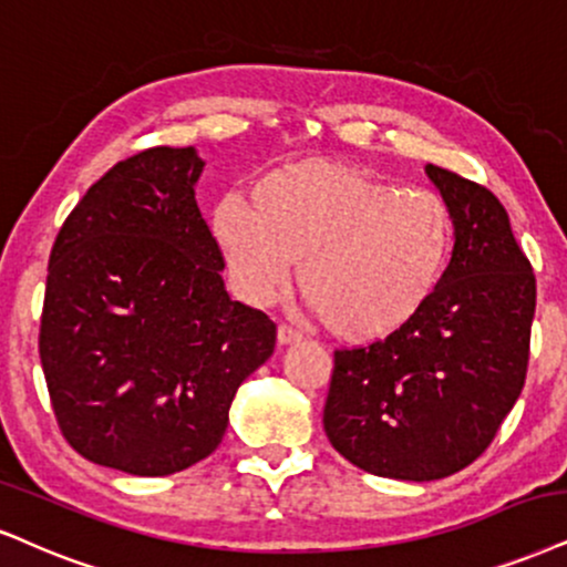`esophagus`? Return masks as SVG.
Listing matches in <instances>:
<instances>
[{
  "instance_id": "34e87169",
  "label": "esophagus",
  "mask_w": 567,
  "mask_h": 567,
  "mask_svg": "<svg viewBox=\"0 0 567 567\" xmlns=\"http://www.w3.org/2000/svg\"><path fill=\"white\" fill-rule=\"evenodd\" d=\"M297 341H302V333L295 331L291 326H278V344H297Z\"/></svg>"
}]
</instances>
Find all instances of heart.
<instances>
[{"mask_svg": "<svg viewBox=\"0 0 567 567\" xmlns=\"http://www.w3.org/2000/svg\"><path fill=\"white\" fill-rule=\"evenodd\" d=\"M228 194L209 228L239 295L268 305L299 262V291L333 337L389 339L423 312L450 262L454 220L425 188H400L358 165L302 159Z\"/></svg>", "mask_w": 567, "mask_h": 567, "instance_id": "heart-1", "label": "heart"}]
</instances>
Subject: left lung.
<instances>
[{"label": "left lung", "instance_id": "obj_1", "mask_svg": "<svg viewBox=\"0 0 567 567\" xmlns=\"http://www.w3.org/2000/svg\"><path fill=\"white\" fill-rule=\"evenodd\" d=\"M454 220L436 295L402 331L333 352L323 429L383 478L436 481L481 457L528 370L536 278L507 209L484 186L425 165Z\"/></svg>", "mask_w": 567, "mask_h": 567}]
</instances>
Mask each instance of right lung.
<instances>
[{"label": "right lung", "mask_w": 567, "mask_h": 567, "mask_svg": "<svg viewBox=\"0 0 567 567\" xmlns=\"http://www.w3.org/2000/svg\"><path fill=\"white\" fill-rule=\"evenodd\" d=\"M194 146L110 167L62 223L39 354L54 417L91 463L171 476L218 450L236 389L276 323L234 302L202 218Z\"/></svg>", "instance_id": "add662e5"}]
</instances>
